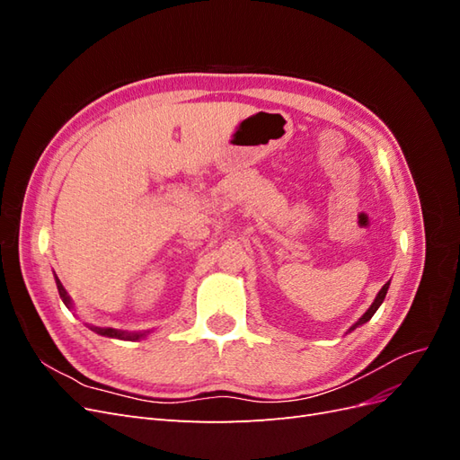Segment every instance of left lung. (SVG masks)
Masks as SVG:
<instances>
[{
    "label": "left lung",
    "instance_id": "8db88e82",
    "mask_svg": "<svg viewBox=\"0 0 460 460\" xmlns=\"http://www.w3.org/2000/svg\"><path fill=\"white\" fill-rule=\"evenodd\" d=\"M387 288H389V282H387V284H384V288L378 291V296H376V299H374V303H372L370 307H368V311H367L363 316L358 318V323H355V324L349 328V332H351V330H355V328H357V326H360V324L368 323V320L374 316V313L378 311V307H380V305L384 303V299H385V294H387Z\"/></svg>",
    "mask_w": 460,
    "mask_h": 460
}]
</instances>
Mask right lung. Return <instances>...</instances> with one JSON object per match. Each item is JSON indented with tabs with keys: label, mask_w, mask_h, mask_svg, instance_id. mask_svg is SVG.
I'll return each mask as SVG.
<instances>
[{
	"label": "right lung",
	"mask_w": 460,
	"mask_h": 460,
	"mask_svg": "<svg viewBox=\"0 0 460 460\" xmlns=\"http://www.w3.org/2000/svg\"><path fill=\"white\" fill-rule=\"evenodd\" d=\"M55 284H58V289H59V296H61V299H63V303L66 305L68 309L73 307V303H71V297L66 296V291H65V288H63V284L59 282V278L55 276ZM95 333H100V336H107V338H117V340H130V341H134V340H142V338H146L149 332H136V333H128V332H122V330H115V328H97V326H90Z\"/></svg>",
	"instance_id": "add662e5"
}]
</instances>
